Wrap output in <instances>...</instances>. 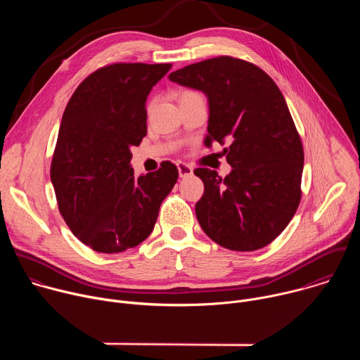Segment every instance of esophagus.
<instances>
[{"label":"esophagus","mask_w":360,"mask_h":360,"mask_svg":"<svg viewBox=\"0 0 360 360\" xmlns=\"http://www.w3.org/2000/svg\"><path fill=\"white\" fill-rule=\"evenodd\" d=\"M176 168H178V172H179V176L181 178H186V176H191L193 174V169L191 165L185 164V162H178L176 164Z\"/></svg>","instance_id":"1"}]
</instances>
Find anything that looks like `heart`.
Listing matches in <instances>:
<instances>
[{"label":"heart","instance_id":"1","mask_svg":"<svg viewBox=\"0 0 360 360\" xmlns=\"http://www.w3.org/2000/svg\"><path fill=\"white\" fill-rule=\"evenodd\" d=\"M195 95H199V94H198V92H195V91L186 89V91H182V92H181L179 99H184V98H188V96H195Z\"/></svg>","mask_w":360,"mask_h":360}]
</instances>
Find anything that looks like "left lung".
I'll return each mask as SVG.
<instances>
[{
  "instance_id": "8db88e82",
  "label": "left lung",
  "mask_w": 360,
  "mask_h": 360,
  "mask_svg": "<svg viewBox=\"0 0 360 360\" xmlns=\"http://www.w3.org/2000/svg\"><path fill=\"white\" fill-rule=\"evenodd\" d=\"M179 85L208 96L205 145L224 149L231 174L196 168L205 191L195 205L203 232L239 252L261 249L276 239L300 202L303 146L286 101L259 67L217 57L169 74Z\"/></svg>"
}]
</instances>
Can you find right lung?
<instances>
[{"label":"right lung","instance_id":"right-lung-1","mask_svg":"<svg viewBox=\"0 0 360 360\" xmlns=\"http://www.w3.org/2000/svg\"><path fill=\"white\" fill-rule=\"evenodd\" d=\"M171 64H111L88 75L64 111L51 162L60 212L91 249L118 253L145 240L178 181L165 161L135 178L131 148L146 135L145 102Z\"/></svg>","mask_w":360,"mask_h":360}]
</instances>
